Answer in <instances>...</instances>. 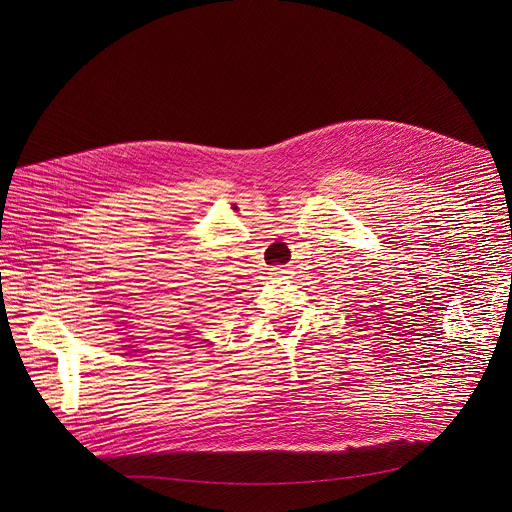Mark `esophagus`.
I'll return each mask as SVG.
<instances>
[{
  "label": "esophagus",
  "instance_id": "esophagus-1",
  "mask_svg": "<svg viewBox=\"0 0 512 512\" xmlns=\"http://www.w3.org/2000/svg\"><path fill=\"white\" fill-rule=\"evenodd\" d=\"M287 272H289V270H287L285 266H272V268H270V274H272V276H285Z\"/></svg>",
  "mask_w": 512,
  "mask_h": 512
}]
</instances>
